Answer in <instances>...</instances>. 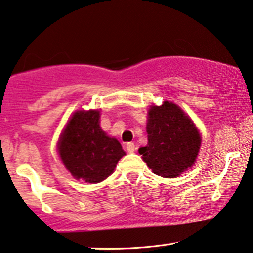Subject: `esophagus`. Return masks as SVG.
Instances as JSON below:
<instances>
[{
    "mask_svg": "<svg viewBox=\"0 0 253 253\" xmlns=\"http://www.w3.org/2000/svg\"><path fill=\"white\" fill-rule=\"evenodd\" d=\"M126 150L128 151V153H134V151H135V144L133 142L126 143Z\"/></svg>",
    "mask_w": 253,
    "mask_h": 253,
    "instance_id": "esophagus-1",
    "label": "esophagus"
}]
</instances>
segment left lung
<instances>
[{"label":"left lung","instance_id":"obj_1","mask_svg":"<svg viewBox=\"0 0 253 253\" xmlns=\"http://www.w3.org/2000/svg\"><path fill=\"white\" fill-rule=\"evenodd\" d=\"M148 144L139 149L151 171L163 178L180 176L199 154L201 135L191 118L174 103L150 106L147 118Z\"/></svg>","mask_w":253,"mask_h":253}]
</instances>
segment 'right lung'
Segmentation results:
<instances>
[{
    "instance_id": "obj_1",
    "label": "right lung",
    "mask_w": 253,
    "mask_h": 253,
    "mask_svg": "<svg viewBox=\"0 0 253 253\" xmlns=\"http://www.w3.org/2000/svg\"><path fill=\"white\" fill-rule=\"evenodd\" d=\"M98 110L76 111L58 142L62 163L75 179L97 184L113 172L126 153L116 137L100 128Z\"/></svg>"
}]
</instances>
